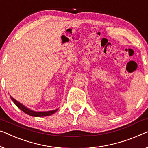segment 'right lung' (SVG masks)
Segmentation results:
<instances>
[{
    "mask_svg": "<svg viewBox=\"0 0 148 148\" xmlns=\"http://www.w3.org/2000/svg\"><path fill=\"white\" fill-rule=\"evenodd\" d=\"M10 96V99L12 100L13 102L15 103V105L19 109H21L22 111L25 112L26 114H28L29 116H34V117H44V116H50L52 114H54L55 112H57V110H58V108H57L56 110H50V111H46V112H36V111H34V110H32L29 108H28L27 107H26L25 105H23V103H20L19 102H18L17 100H15L12 98V96Z\"/></svg>",
    "mask_w": 148,
    "mask_h": 148,
    "instance_id": "right-lung-1",
    "label": "right lung"
}]
</instances>
